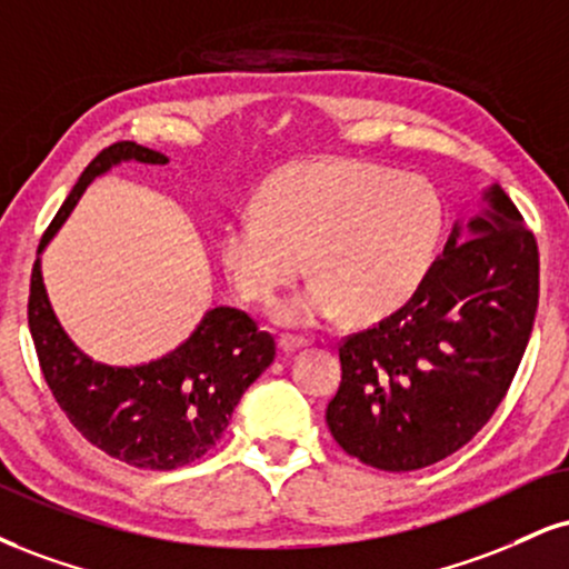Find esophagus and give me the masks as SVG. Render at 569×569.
I'll list each match as a JSON object with an SVG mask.
<instances>
[{"instance_id": "obj_1", "label": "esophagus", "mask_w": 569, "mask_h": 569, "mask_svg": "<svg viewBox=\"0 0 569 569\" xmlns=\"http://www.w3.org/2000/svg\"><path fill=\"white\" fill-rule=\"evenodd\" d=\"M278 347H280V350H283L286 355H291V352H297V350H302V347H307V339H302V337H291V333H283V337L278 339Z\"/></svg>"}]
</instances>
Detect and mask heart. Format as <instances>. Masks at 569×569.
Returning <instances> with one entry per match:
<instances>
[{"instance_id":"heart-1","label":"heart","mask_w":569,"mask_h":569,"mask_svg":"<svg viewBox=\"0 0 569 569\" xmlns=\"http://www.w3.org/2000/svg\"><path fill=\"white\" fill-rule=\"evenodd\" d=\"M254 211L224 224L219 259L254 305L276 302L307 267L315 280L276 307L293 328L395 312L432 270L445 224L432 182L366 161L289 163L259 188Z\"/></svg>"}]
</instances>
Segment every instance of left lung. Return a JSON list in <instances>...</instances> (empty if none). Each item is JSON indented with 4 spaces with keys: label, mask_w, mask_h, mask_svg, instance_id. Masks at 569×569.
I'll return each instance as SVG.
<instances>
[{
    "label": "left lung",
    "mask_w": 569,
    "mask_h": 569,
    "mask_svg": "<svg viewBox=\"0 0 569 569\" xmlns=\"http://www.w3.org/2000/svg\"><path fill=\"white\" fill-rule=\"evenodd\" d=\"M456 222L400 310L339 347L326 423L345 453L381 471L432 467L488 423L538 310V243L501 184Z\"/></svg>",
    "instance_id": "left-lung-1"
}]
</instances>
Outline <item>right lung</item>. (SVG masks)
I'll return each instance as SVG.
<instances>
[{
	"mask_svg": "<svg viewBox=\"0 0 569 569\" xmlns=\"http://www.w3.org/2000/svg\"><path fill=\"white\" fill-rule=\"evenodd\" d=\"M121 161L167 163L159 150L113 142L92 159L39 243L31 272L29 328L39 366L68 421L94 448L137 469L167 471L207 456L238 400L276 358V341L236 307H214L196 331L159 360L106 366L73 345L54 318L39 254L63 228L94 177Z\"/></svg>",
	"mask_w": 569,
	"mask_h": 569,
	"instance_id": "add662e5",
	"label": "right lung"
}]
</instances>
